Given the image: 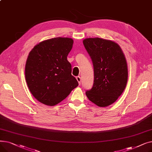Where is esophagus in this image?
Here are the masks:
<instances>
[{
    "label": "esophagus",
    "instance_id": "esophagus-1",
    "mask_svg": "<svg viewBox=\"0 0 152 152\" xmlns=\"http://www.w3.org/2000/svg\"><path fill=\"white\" fill-rule=\"evenodd\" d=\"M76 79H77V82L79 83V85H80L81 84V77L80 76H77L76 77Z\"/></svg>",
    "mask_w": 152,
    "mask_h": 152
}]
</instances>
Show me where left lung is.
<instances>
[{"label": "left lung", "instance_id": "obj_1", "mask_svg": "<svg viewBox=\"0 0 152 152\" xmlns=\"http://www.w3.org/2000/svg\"><path fill=\"white\" fill-rule=\"evenodd\" d=\"M83 44L92 61L93 86L86 94L99 107L114 103L126 88L128 72L124 55L116 43L101 38H87Z\"/></svg>", "mask_w": 152, "mask_h": 152}]
</instances>
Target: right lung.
I'll return each instance as SVG.
<instances>
[{"label": "right lung", "mask_w": 152, "mask_h": 152, "mask_svg": "<svg viewBox=\"0 0 152 152\" xmlns=\"http://www.w3.org/2000/svg\"><path fill=\"white\" fill-rule=\"evenodd\" d=\"M73 44L71 38H52L40 42L29 53L26 81L31 94L43 104H58L78 86L67 60Z\"/></svg>", "instance_id": "1"}]
</instances>
